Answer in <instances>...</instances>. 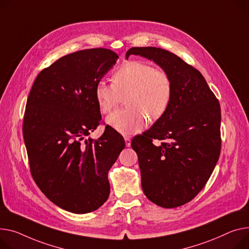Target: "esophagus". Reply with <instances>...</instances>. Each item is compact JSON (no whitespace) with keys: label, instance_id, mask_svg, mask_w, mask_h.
Wrapping results in <instances>:
<instances>
[{"label":"esophagus","instance_id":"esophagus-1","mask_svg":"<svg viewBox=\"0 0 249 249\" xmlns=\"http://www.w3.org/2000/svg\"><path fill=\"white\" fill-rule=\"evenodd\" d=\"M124 140H125L126 146H127V147H130V146H131V139H130V137L125 136V137H124Z\"/></svg>","mask_w":249,"mask_h":249}]
</instances>
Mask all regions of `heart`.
I'll use <instances>...</instances> for the list:
<instances>
[{
  "label": "heart",
  "mask_w": 249,
  "mask_h": 249,
  "mask_svg": "<svg viewBox=\"0 0 249 249\" xmlns=\"http://www.w3.org/2000/svg\"><path fill=\"white\" fill-rule=\"evenodd\" d=\"M112 84L99 81L95 98L101 112L110 113L123 98L127 109L117 110L107 118V124L123 135H134L145 129L147 116L157 120L167 111L172 98V82L167 73L152 65L131 61L112 76Z\"/></svg>",
  "instance_id": "1"
}]
</instances>
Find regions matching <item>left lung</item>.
Instances as JSON below:
<instances>
[{"label": "left lung", "instance_id": "1", "mask_svg": "<svg viewBox=\"0 0 249 249\" xmlns=\"http://www.w3.org/2000/svg\"><path fill=\"white\" fill-rule=\"evenodd\" d=\"M130 55L153 61L172 82L165 114L131 146L137 153L141 185L149 200L164 208L183 205L201 191L220 154L219 102L202 74L175 54L155 47H134ZM153 139L162 140L154 145Z\"/></svg>", "mask_w": 249, "mask_h": 249}]
</instances>
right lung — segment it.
<instances>
[{
	"label": "right lung",
	"instance_id": "add662e5",
	"mask_svg": "<svg viewBox=\"0 0 249 249\" xmlns=\"http://www.w3.org/2000/svg\"><path fill=\"white\" fill-rule=\"evenodd\" d=\"M118 55L95 48L66 55L40 72L30 91L23 136L33 178L54 204L72 213L98 209L110 194L108 171L125 147L101 121L95 87Z\"/></svg>",
	"mask_w": 249,
	"mask_h": 249
}]
</instances>
